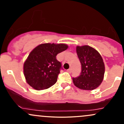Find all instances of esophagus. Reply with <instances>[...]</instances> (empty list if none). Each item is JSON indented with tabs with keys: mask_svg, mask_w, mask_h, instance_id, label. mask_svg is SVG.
<instances>
[{
	"mask_svg": "<svg viewBox=\"0 0 124 124\" xmlns=\"http://www.w3.org/2000/svg\"><path fill=\"white\" fill-rule=\"evenodd\" d=\"M67 71H68L69 73H71V72H72V69H71V68H69V69H68V70H67Z\"/></svg>",
	"mask_w": 124,
	"mask_h": 124,
	"instance_id": "esophagus-1",
	"label": "esophagus"
}]
</instances>
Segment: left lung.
Listing matches in <instances>:
<instances>
[{
	"label": "left lung",
	"mask_w": 124,
	"mask_h": 124,
	"mask_svg": "<svg viewBox=\"0 0 124 124\" xmlns=\"http://www.w3.org/2000/svg\"><path fill=\"white\" fill-rule=\"evenodd\" d=\"M76 53L82 66L80 76L73 78L75 86L85 90H93L103 82L105 66L99 52L89 45L76 46Z\"/></svg>",
	"instance_id": "1"
}]
</instances>
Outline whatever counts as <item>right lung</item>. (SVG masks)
Segmentation results:
<instances>
[{
  "mask_svg": "<svg viewBox=\"0 0 124 124\" xmlns=\"http://www.w3.org/2000/svg\"><path fill=\"white\" fill-rule=\"evenodd\" d=\"M68 48L65 44L45 43L32 49L24 63V75L27 83L37 90L53 86L62 68L56 56Z\"/></svg>",
  "mask_w": 124,
  "mask_h": 124,
  "instance_id": "right-lung-1",
  "label": "right lung"
}]
</instances>
